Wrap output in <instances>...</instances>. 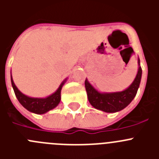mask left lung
Here are the masks:
<instances>
[{"label":"left lung","mask_w":159,"mask_h":159,"mask_svg":"<svg viewBox=\"0 0 159 159\" xmlns=\"http://www.w3.org/2000/svg\"><path fill=\"white\" fill-rule=\"evenodd\" d=\"M132 49V48H131ZM133 51V50H132ZM139 70L137 75L131 85L123 92H113V93H100L95 89L89 84L88 80H85L88 98L90 103L95 108L102 111L113 113L123 110L133 100L138 89L139 87L142 77V67H140V60L139 59Z\"/></svg>","instance_id":"left-lung-1"}]
</instances>
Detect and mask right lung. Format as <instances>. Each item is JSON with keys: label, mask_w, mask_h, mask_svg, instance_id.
<instances>
[{"label": "right lung", "mask_w": 159, "mask_h": 159, "mask_svg": "<svg viewBox=\"0 0 159 159\" xmlns=\"http://www.w3.org/2000/svg\"><path fill=\"white\" fill-rule=\"evenodd\" d=\"M66 80L60 84V86L57 89V91L50 96L44 98V99H39V98H31L24 95L20 92L17 88L16 87L12 80V75H11V82H12V86L14 90L15 95L17 98L18 101L20 102V104L26 108L28 111L36 114H44L48 111L52 110L54 107L59 104L60 101V92L62 89L63 85L65 83Z\"/></svg>", "instance_id": "1"}]
</instances>
